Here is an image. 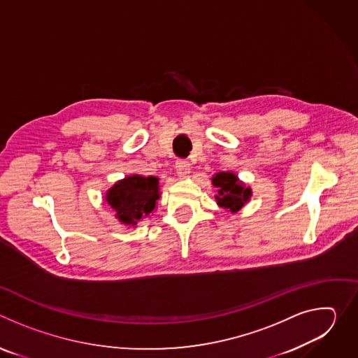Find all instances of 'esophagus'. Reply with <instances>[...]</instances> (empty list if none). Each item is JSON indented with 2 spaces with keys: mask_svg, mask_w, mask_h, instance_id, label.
<instances>
[{
  "mask_svg": "<svg viewBox=\"0 0 358 358\" xmlns=\"http://www.w3.org/2000/svg\"><path fill=\"white\" fill-rule=\"evenodd\" d=\"M176 170L180 178H185L189 174V164L185 160H178L176 163Z\"/></svg>",
  "mask_w": 358,
  "mask_h": 358,
  "instance_id": "34e87169",
  "label": "esophagus"
}]
</instances>
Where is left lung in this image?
<instances>
[{
	"label": "left lung",
	"instance_id": "left-lung-1",
	"mask_svg": "<svg viewBox=\"0 0 358 358\" xmlns=\"http://www.w3.org/2000/svg\"><path fill=\"white\" fill-rule=\"evenodd\" d=\"M213 184L218 188V195L215 196L218 206L232 213L242 208L252 194L250 188H245L232 173H218L213 178Z\"/></svg>",
	"mask_w": 358,
	"mask_h": 358
}]
</instances>
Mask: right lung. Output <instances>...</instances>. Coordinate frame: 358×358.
I'll use <instances>...</instances> for the list:
<instances>
[{"instance_id":"1","label":"right lung","mask_w":358,"mask_h":358,"mask_svg":"<svg viewBox=\"0 0 358 358\" xmlns=\"http://www.w3.org/2000/svg\"><path fill=\"white\" fill-rule=\"evenodd\" d=\"M159 196V178L131 176L116 182L106 199L123 224L136 225L143 215L155 210Z\"/></svg>"}]
</instances>
